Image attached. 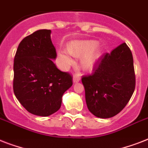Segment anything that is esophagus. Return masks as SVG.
Masks as SVG:
<instances>
[{
  "mask_svg": "<svg viewBox=\"0 0 148 148\" xmlns=\"http://www.w3.org/2000/svg\"><path fill=\"white\" fill-rule=\"evenodd\" d=\"M80 81V75L79 74H75L73 77V82L74 83H77V82H78Z\"/></svg>",
  "mask_w": 148,
  "mask_h": 148,
  "instance_id": "1",
  "label": "esophagus"
}]
</instances>
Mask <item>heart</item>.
Instances as JSON below:
<instances>
[{
	"mask_svg": "<svg viewBox=\"0 0 148 148\" xmlns=\"http://www.w3.org/2000/svg\"><path fill=\"white\" fill-rule=\"evenodd\" d=\"M95 40H74L69 43L67 48H60L58 51V64L63 70L67 69L74 63L73 55L81 58L84 69L95 67L101 58V51Z\"/></svg>",
	"mask_w": 148,
	"mask_h": 148,
	"instance_id": "1",
	"label": "heart"
}]
</instances>
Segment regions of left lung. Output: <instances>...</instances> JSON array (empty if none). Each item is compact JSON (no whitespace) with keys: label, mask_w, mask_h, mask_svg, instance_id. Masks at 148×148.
Returning <instances> with one entry per match:
<instances>
[{"label":"left lung","mask_w":148,"mask_h":148,"mask_svg":"<svg viewBox=\"0 0 148 148\" xmlns=\"http://www.w3.org/2000/svg\"><path fill=\"white\" fill-rule=\"evenodd\" d=\"M90 75L83 76L88 110L100 118H110L120 113L135 89L132 53L123 43L104 53Z\"/></svg>","instance_id":"left-lung-1"}]
</instances>
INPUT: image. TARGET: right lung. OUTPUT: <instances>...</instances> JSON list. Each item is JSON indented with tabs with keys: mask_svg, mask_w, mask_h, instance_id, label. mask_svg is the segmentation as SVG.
Instances as JSON below:
<instances>
[{
	"mask_svg": "<svg viewBox=\"0 0 148 148\" xmlns=\"http://www.w3.org/2000/svg\"><path fill=\"white\" fill-rule=\"evenodd\" d=\"M51 30H38L19 44L14 60V92L28 112L47 117L60 109L72 77L53 64Z\"/></svg>",
	"mask_w": 148,
	"mask_h": 148,
	"instance_id": "obj_1",
	"label": "right lung"
}]
</instances>
